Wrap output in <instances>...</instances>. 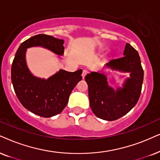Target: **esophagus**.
Returning <instances> with one entry per match:
<instances>
[{
  "label": "esophagus",
  "instance_id": "1",
  "mask_svg": "<svg viewBox=\"0 0 160 160\" xmlns=\"http://www.w3.org/2000/svg\"><path fill=\"white\" fill-rule=\"evenodd\" d=\"M88 74V71H87L86 69H83L82 70V78H85V77H86V74Z\"/></svg>",
  "mask_w": 160,
  "mask_h": 160
}]
</instances>
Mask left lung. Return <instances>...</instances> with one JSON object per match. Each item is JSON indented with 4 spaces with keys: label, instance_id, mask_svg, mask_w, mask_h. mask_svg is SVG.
<instances>
[{
    "label": "left lung",
    "instance_id": "8db88e82",
    "mask_svg": "<svg viewBox=\"0 0 160 160\" xmlns=\"http://www.w3.org/2000/svg\"><path fill=\"white\" fill-rule=\"evenodd\" d=\"M123 55L106 64L112 70L130 73L122 87L114 89L108 86L106 76L99 72H91L85 78L91 108L97 117L104 120H116L124 116L134 108L140 97L144 72L138 52L126 43Z\"/></svg>",
    "mask_w": 160,
    "mask_h": 160
}]
</instances>
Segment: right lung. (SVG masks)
Masks as SVG:
<instances>
[{
	"mask_svg": "<svg viewBox=\"0 0 160 160\" xmlns=\"http://www.w3.org/2000/svg\"><path fill=\"white\" fill-rule=\"evenodd\" d=\"M63 43V40L50 35H35L21 44L13 60L11 78L15 94L24 108L38 116L51 117L63 110L71 92L82 80V70L69 72L60 69L48 79L37 78L26 65V49L41 46L62 56Z\"/></svg>",
	"mask_w": 160,
	"mask_h": 160,
	"instance_id": "1",
	"label": "right lung"
}]
</instances>
